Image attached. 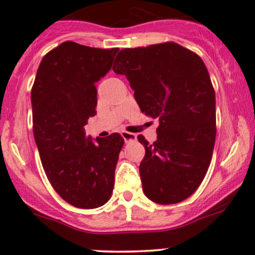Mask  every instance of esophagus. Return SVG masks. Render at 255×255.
I'll return each mask as SVG.
<instances>
[{
  "mask_svg": "<svg viewBox=\"0 0 255 255\" xmlns=\"http://www.w3.org/2000/svg\"><path fill=\"white\" fill-rule=\"evenodd\" d=\"M122 136H123V138L125 139V142L135 141V139L137 138V136H136V133L128 132V131H123V132H122Z\"/></svg>",
  "mask_w": 255,
  "mask_h": 255,
  "instance_id": "1",
  "label": "esophagus"
}]
</instances>
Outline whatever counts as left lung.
I'll return each mask as SVG.
<instances>
[{
  "instance_id": "obj_1",
  "label": "left lung",
  "mask_w": 255,
  "mask_h": 255,
  "mask_svg": "<svg viewBox=\"0 0 255 255\" xmlns=\"http://www.w3.org/2000/svg\"><path fill=\"white\" fill-rule=\"evenodd\" d=\"M113 70L127 76L142 113L159 119L157 141L139 164L142 190L159 204L185 201L199 187L212 161L216 135L215 91L207 67L175 42L124 48Z\"/></svg>"
}]
</instances>
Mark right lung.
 I'll return each mask as SVG.
<instances>
[{
  "mask_svg": "<svg viewBox=\"0 0 255 255\" xmlns=\"http://www.w3.org/2000/svg\"><path fill=\"white\" fill-rule=\"evenodd\" d=\"M118 51L65 41L45 54L31 89L32 128L43 170L54 191L81 209L109 201L124 146L118 132L94 143L84 128L96 116V83L109 72Z\"/></svg>",
  "mask_w": 255,
  "mask_h": 255,
  "instance_id": "1",
  "label": "right lung"
}]
</instances>
